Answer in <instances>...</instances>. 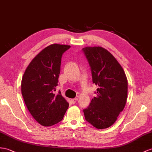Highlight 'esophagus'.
Returning <instances> with one entry per match:
<instances>
[{
	"label": "esophagus",
	"instance_id": "34e87169",
	"mask_svg": "<svg viewBox=\"0 0 152 152\" xmlns=\"http://www.w3.org/2000/svg\"><path fill=\"white\" fill-rule=\"evenodd\" d=\"M77 98L72 99H71V102H72L73 104H75V103H76L77 102Z\"/></svg>",
	"mask_w": 152,
	"mask_h": 152
}]
</instances>
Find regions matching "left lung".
<instances>
[{"instance_id":"obj_1","label":"left lung","mask_w":152,"mask_h":152,"mask_svg":"<svg viewBox=\"0 0 152 152\" xmlns=\"http://www.w3.org/2000/svg\"><path fill=\"white\" fill-rule=\"evenodd\" d=\"M91 67L92 82L98 87L96 97L83 110L85 119L98 129L110 127L126 103L128 81L124 71L112 54L102 47L82 49Z\"/></svg>"}]
</instances>
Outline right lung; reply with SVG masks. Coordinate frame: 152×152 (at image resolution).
<instances>
[{
    "instance_id": "obj_1",
    "label": "right lung",
    "mask_w": 152,
    "mask_h": 152,
    "mask_svg": "<svg viewBox=\"0 0 152 152\" xmlns=\"http://www.w3.org/2000/svg\"><path fill=\"white\" fill-rule=\"evenodd\" d=\"M71 46L51 44L34 57L27 67L21 83L26 105L37 121L44 126L63 119L69 103L60 91L56 95L62 54Z\"/></svg>"
}]
</instances>
